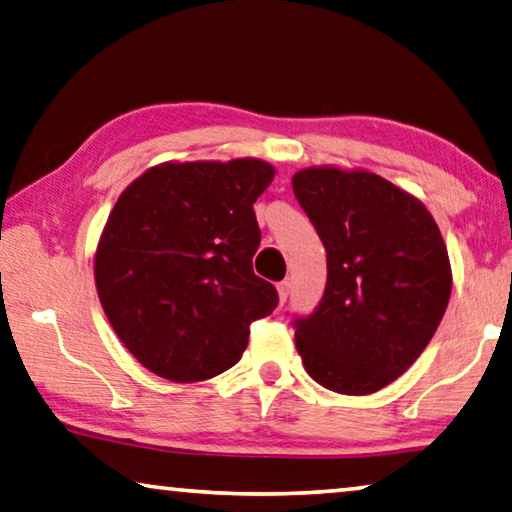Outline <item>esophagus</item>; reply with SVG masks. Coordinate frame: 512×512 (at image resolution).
<instances>
[{
  "label": "esophagus",
  "instance_id": "34e87169",
  "mask_svg": "<svg viewBox=\"0 0 512 512\" xmlns=\"http://www.w3.org/2000/svg\"><path fill=\"white\" fill-rule=\"evenodd\" d=\"M289 292H292V282L289 280H282L278 285V296H280V303H285L289 299Z\"/></svg>",
  "mask_w": 512,
  "mask_h": 512
}]
</instances>
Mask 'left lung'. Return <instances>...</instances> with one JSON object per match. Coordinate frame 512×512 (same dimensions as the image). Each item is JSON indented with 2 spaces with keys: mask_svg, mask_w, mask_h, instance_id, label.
Masks as SVG:
<instances>
[{
  "mask_svg": "<svg viewBox=\"0 0 512 512\" xmlns=\"http://www.w3.org/2000/svg\"><path fill=\"white\" fill-rule=\"evenodd\" d=\"M294 195L326 248L322 303L296 319V349L319 386L368 395L398 379L444 317L446 243L425 204L370 170L303 167Z\"/></svg>",
  "mask_w": 512,
  "mask_h": 512,
  "instance_id": "left-lung-1",
  "label": "left lung"
}]
</instances>
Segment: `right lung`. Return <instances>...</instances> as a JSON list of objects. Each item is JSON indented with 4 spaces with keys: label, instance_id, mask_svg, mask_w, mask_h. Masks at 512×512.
I'll list each match as a JSON object with an SVG mask.
<instances>
[{
    "label": "right lung",
    "instance_id": "obj_1",
    "mask_svg": "<svg viewBox=\"0 0 512 512\" xmlns=\"http://www.w3.org/2000/svg\"><path fill=\"white\" fill-rule=\"evenodd\" d=\"M276 177L259 158L167 160L119 195L94 280L114 333L154 375L188 384L230 370L278 292L253 273L257 197Z\"/></svg>",
    "mask_w": 512,
    "mask_h": 512
}]
</instances>
